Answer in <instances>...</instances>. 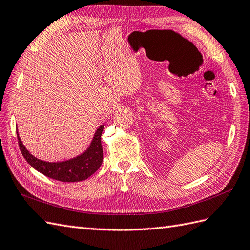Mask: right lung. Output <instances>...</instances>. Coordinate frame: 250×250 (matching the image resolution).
Returning a JSON list of instances; mask_svg holds the SVG:
<instances>
[{"label":"right lung","instance_id":"1","mask_svg":"<svg viewBox=\"0 0 250 250\" xmlns=\"http://www.w3.org/2000/svg\"><path fill=\"white\" fill-rule=\"evenodd\" d=\"M102 131H104V125H100L95 133L91 146L81 155L60 163H47L36 158L22 144L18 131L17 136L22 155L31 167L53 180L73 183L86 180L100 168L102 158H104V151L101 146Z\"/></svg>","mask_w":250,"mask_h":250}]
</instances>
